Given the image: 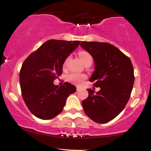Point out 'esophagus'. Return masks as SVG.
Instances as JSON below:
<instances>
[{
	"label": "esophagus",
	"mask_w": 151,
	"mask_h": 151,
	"mask_svg": "<svg viewBox=\"0 0 151 151\" xmlns=\"http://www.w3.org/2000/svg\"><path fill=\"white\" fill-rule=\"evenodd\" d=\"M81 90V89H80V87H77V91H80Z\"/></svg>",
	"instance_id": "1"
}]
</instances>
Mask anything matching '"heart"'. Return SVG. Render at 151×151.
Returning a JSON list of instances; mask_svg holds the SVG:
<instances>
[{
    "mask_svg": "<svg viewBox=\"0 0 151 151\" xmlns=\"http://www.w3.org/2000/svg\"><path fill=\"white\" fill-rule=\"evenodd\" d=\"M79 59H81L82 62H83L84 64H85L86 63L88 62H90V61H92V56L89 54L87 51H79ZM69 58H67L64 61V63H63V67H66L67 64V62ZM67 80L69 81L72 83L76 84H82V82L87 79V76L84 74H77V73H70L69 74H68L67 77Z\"/></svg>",
    "mask_w": 151,
    "mask_h": 151,
    "instance_id": "obj_1",
    "label": "heart"
}]
</instances>
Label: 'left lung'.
I'll return each mask as SVG.
<instances>
[{
  "label": "left lung",
  "instance_id": "1",
  "mask_svg": "<svg viewBox=\"0 0 151 151\" xmlns=\"http://www.w3.org/2000/svg\"><path fill=\"white\" fill-rule=\"evenodd\" d=\"M80 46L95 63V71L89 81L94 87H100L96 93L94 89H87L88 97L82 103L84 111L93 121L106 123L123 110L130 99L135 80L131 60L107 42L82 41Z\"/></svg>",
  "mask_w": 151,
  "mask_h": 151
}]
</instances>
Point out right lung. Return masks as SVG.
I'll use <instances>...</instances> for the list:
<instances>
[{"label":"right lung","mask_w":151,"mask_h":151,"mask_svg":"<svg viewBox=\"0 0 151 151\" xmlns=\"http://www.w3.org/2000/svg\"><path fill=\"white\" fill-rule=\"evenodd\" d=\"M80 41L51 39L26 58L19 73L21 94L31 113L50 120L62 112L68 96L76 87L65 82L59 87L54 81L62 74L63 63Z\"/></svg>","instance_id":"1"}]
</instances>
